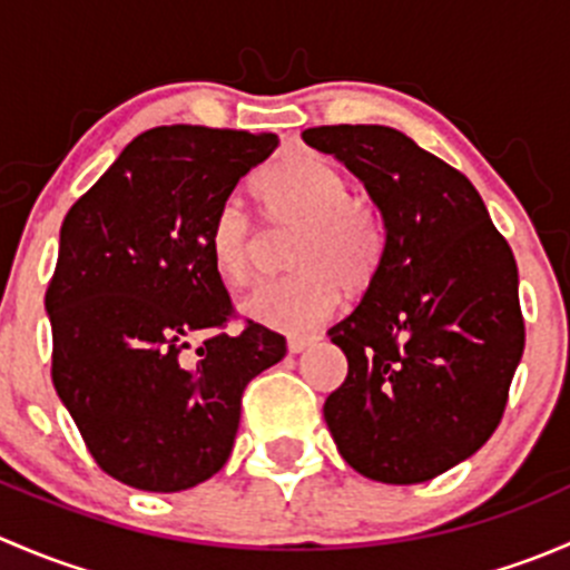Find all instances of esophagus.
Instances as JSON below:
<instances>
[{
  "mask_svg": "<svg viewBox=\"0 0 570 570\" xmlns=\"http://www.w3.org/2000/svg\"><path fill=\"white\" fill-rule=\"evenodd\" d=\"M317 333H301V336H289V342H286V347H289V353H303L306 347H312L314 342H317Z\"/></svg>",
  "mask_w": 570,
  "mask_h": 570,
  "instance_id": "obj_1",
  "label": "esophagus"
}]
</instances>
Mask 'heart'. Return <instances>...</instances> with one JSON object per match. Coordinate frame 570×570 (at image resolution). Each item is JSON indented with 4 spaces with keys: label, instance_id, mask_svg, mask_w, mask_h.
<instances>
[{
    "label": "heart",
    "instance_id": "obj_1",
    "mask_svg": "<svg viewBox=\"0 0 570 570\" xmlns=\"http://www.w3.org/2000/svg\"><path fill=\"white\" fill-rule=\"evenodd\" d=\"M262 215L275 232H297L289 248L295 275L256 289L245 317L281 333L312 331L333 317L342 286L361 292L381 264V226L364 198L331 159L301 151L278 159L253 181ZM209 258L228 286H248L258 273L262 232L239 204H223L209 226Z\"/></svg>",
    "mask_w": 570,
    "mask_h": 570
}]
</instances>
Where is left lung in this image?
<instances>
[{"instance_id":"obj_1","label":"left lung","mask_w":570,"mask_h":570,"mask_svg":"<svg viewBox=\"0 0 570 570\" xmlns=\"http://www.w3.org/2000/svg\"><path fill=\"white\" fill-rule=\"evenodd\" d=\"M303 140L358 176L383 217L375 278L327 331L347 355L327 430L358 474L428 482L502 422L524 353L513 250L474 184L392 126H317Z\"/></svg>"}]
</instances>
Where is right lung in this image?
<instances>
[{
    "instance_id": "1",
    "label": "right lung",
    "mask_w": 570,
    "mask_h": 570,
    "mask_svg": "<svg viewBox=\"0 0 570 570\" xmlns=\"http://www.w3.org/2000/svg\"><path fill=\"white\" fill-rule=\"evenodd\" d=\"M275 146V135L157 126L62 220L46 289L51 381L124 485L176 493L217 474L245 386L286 355V338L253 320L220 331L232 297L206 245L217 209Z\"/></svg>"
}]
</instances>
